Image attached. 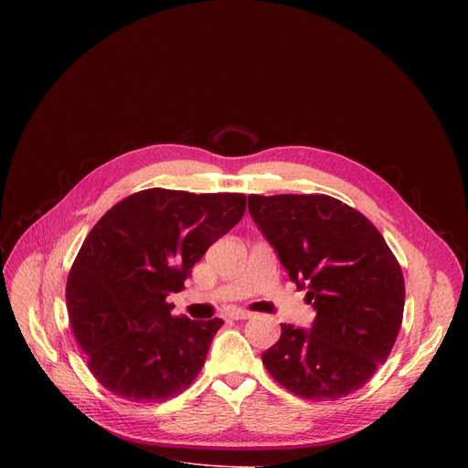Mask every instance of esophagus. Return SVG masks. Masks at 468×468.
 Segmentation results:
<instances>
[{
  "label": "esophagus",
  "instance_id": "34e87169",
  "mask_svg": "<svg viewBox=\"0 0 468 468\" xmlns=\"http://www.w3.org/2000/svg\"><path fill=\"white\" fill-rule=\"evenodd\" d=\"M251 316H253V313L246 311V309H233L229 313V318H233V320H246V318H251Z\"/></svg>",
  "mask_w": 468,
  "mask_h": 468
}]
</instances>
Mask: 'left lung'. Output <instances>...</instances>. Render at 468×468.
<instances>
[{"label": "left lung", "instance_id": "obj_1", "mask_svg": "<svg viewBox=\"0 0 468 468\" xmlns=\"http://www.w3.org/2000/svg\"><path fill=\"white\" fill-rule=\"evenodd\" d=\"M248 209L316 311L309 329L282 324L262 365L307 399L356 392L387 361L402 325L406 285L394 253L365 215L325 194H250Z\"/></svg>", "mask_w": 468, "mask_h": 468}]
</instances>
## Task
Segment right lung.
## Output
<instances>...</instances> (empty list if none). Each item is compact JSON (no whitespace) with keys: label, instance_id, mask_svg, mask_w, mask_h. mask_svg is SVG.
<instances>
[{"label":"right lung","instance_id":"1","mask_svg":"<svg viewBox=\"0 0 468 468\" xmlns=\"http://www.w3.org/2000/svg\"><path fill=\"white\" fill-rule=\"evenodd\" d=\"M246 211L237 192L148 188L109 209L66 282L74 335L94 378L131 402L183 392L202 370L220 318L174 316L192 266Z\"/></svg>","mask_w":468,"mask_h":468}]
</instances>
